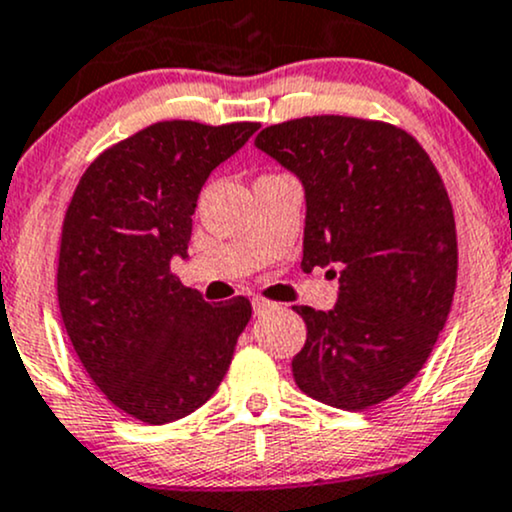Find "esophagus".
Listing matches in <instances>:
<instances>
[{
    "mask_svg": "<svg viewBox=\"0 0 512 512\" xmlns=\"http://www.w3.org/2000/svg\"><path fill=\"white\" fill-rule=\"evenodd\" d=\"M251 307H254V314H256V317H261V314L271 312V309L278 307V304H273V302L263 300V297H254V300H251Z\"/></svg>",
    "mask_w": 512,
    "mask_h": 512,
    "instance_id": "34e87169",
    "label": "esophagus"
}]
</instances>
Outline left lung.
<instances>
[{
	"instance_id": "1",
	"label": "left lung",
	"mask_w": 512,
	"mask_h": 512,
	"mask_svg": "<svg viewBox=\"0 0 512 512\" xmlns=\"http://www.w3.org/2000/svg\"><path fill=\"white\" fill-rule=\"evenodd\" d=\"M254 145L302 183V268L338 278L329 312L292 307L307 324L297 387L336 409L380 404L418 375L452 307L457 234L440 174L409 132L377 120H287Z\"/></svg>"
}]
</instances>
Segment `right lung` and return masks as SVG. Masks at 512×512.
<instances>
[{
	"label": "right lung",
	"instance_id": "1",
	"mask_svg": "<svg viewBox=\"0 0 512 512\" xmlns=\"http://www.w3.org/2000/svg\"><path fill=\"white\" fill-rule=\"evenodd\" d=\"M258 123L164 120L84 171L62 225L57 300L74 353L106 399L142 423L179 421L215 394L251 302L210 304L171 273L188 258L212 171Z\"/></svg>",
	"mask_w": 512,
	"mask_h": 512
}]
</instances>
